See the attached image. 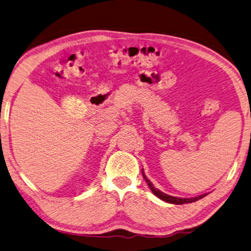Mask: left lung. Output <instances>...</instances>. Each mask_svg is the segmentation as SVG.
Segmentation results:
<instances>
[{"label":"left lung","mask_w":251,"mask_h":251,"mask_svg":"<svg viewBox=\"0 0 251 251\" xmlns=\"http://www.w3.org/2000/svg\"><path fill=\"white\" fill-rule=\"evenodd\" d=\"M142 175H143L144 179H146V182L148 183L149 187L151 188V191H152L153 194H154L155 196L159 197V199H161L162 201H166V203H171V204H176V205L188 204V203H193V201H199V200H201V199H203V197H205L206 195H207V194H203V195H200V196H197V197H191V199H181V197H175V196H171V195L165 194V193H163V192L159 191V190H157V188H155L154 186H153V184H152L150 181H149L148 177L146 176V174H144L143 170H142Z\"/></svg>","instance_id":"1"}]
</instances>
